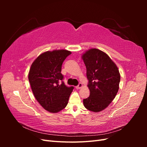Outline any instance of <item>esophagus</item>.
I'll use <instances>...</instances> for the list:
<instances>
[{
	"label": "esophagus",
	"instance_id": "obj_1",
	"mask_svg": "<svg viewBox=\"0 0 147 147\" xmlns=\"http://www.w3.org/2000/svg\"><path fill=\"white\" fill-rule=\"evenodd\" d=\"M83 87V84H82V83H79L78 84V86H76V88L77 89H80V88H82Z\"/></svg>",
	"mask_w": 147,
	"mask_h": 147
}]
</instances>
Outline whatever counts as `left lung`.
<instances>
[{
	"label": "left lung",
	"instance_id": "left-lung-1",
	"mask_svg": "<svg viewBox=\"0 0 147 147\" xmlns=\"http://www.w3.org/2000/svg\"><path fill=\"white\" fill-rule=\"evenodd\" d=\"M86 68L90 95L83 99L84 107L99 112L109 105L119 90L120 74L117 65L105 53L91 48L82 56Z\"/></svg>",
	"mask_w": 147,
	"mask_h": 147
}]
</instances>
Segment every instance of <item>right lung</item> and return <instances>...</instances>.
<instances>
[{"instance_id": "obj_1", "label": "right lung", "mask_w": 147, "mask_h": 147, "mask_svg": "<svg viewBox=\"0 0 147 147\" xmlns=\"http://www.w3.org/2000/svg\"><path fill=\"white\" fill-rule=\"evenodd\" d=\"M66 50L48 51L40 55L30 66L28 75L35 99L42 107L51 113H57L68 104L74 86L68 87L62 81L61 73L64 61L71 54Z\"/></svg>"}]
</instances>
